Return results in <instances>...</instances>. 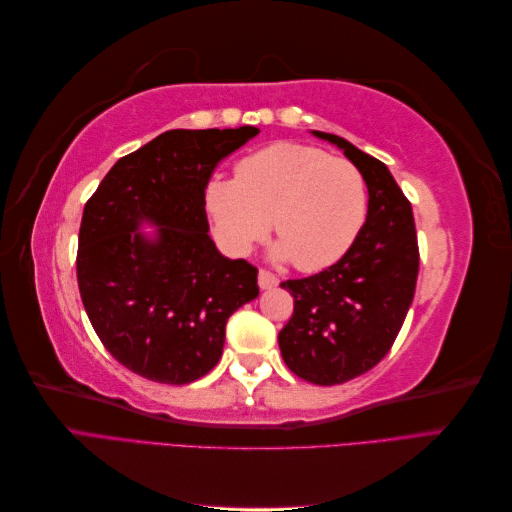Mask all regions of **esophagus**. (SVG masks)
I'll list each match as a JSON object with an SVG mask.
<instances>
[{
  "label": "esophagus",
  "instance_id": "esophagus-1",
  "mask_svg": "<svg viewBox=\"0 0 512 512\" xmlns=\"http://www.w3.org/2000/svg\"><path fill=\"white\" fill-rule=\"evenodd\" d=\"M277 284H280V280H277V277H275L273 273H269V271H265V269L258 271V286H260L262 290L275 288Z\"/></svg>",
  "mask_w": 512,
  "mask_h": 512
}]
</instances>
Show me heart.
Returning <instances> with one entry per match:
<instances>
[{
	"label": "heart",
	"mask_w": 512,
	"mask_h": 512,
	"mask_svg": "<svg viewBox=\"0 0 512 512\" xmlns=\"http://www.w3.org/2000/svg\"><path fill=\"white\" fill-rule=\"evenodd\" d=\"M215 239L241 256L265 237L269 220L280 237L277 258L301 271H318L346 254L361 230L367 188L359 168L327 151L280 143L245 158L237 179L207 190Z\"/></svg>",
	"instance_id": "obj_1"
}]
</instances>
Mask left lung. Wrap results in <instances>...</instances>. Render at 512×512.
Here are the masks:
<instances>
[{"mask_svg": "<svg viewBox=\"0 0 512 512\" xmlns=\"http://www.w3.org/2000/svg\"><path fill=\"white\" fill-rule=\"evenodd\" d=\"M312 134L344 151L369 194L350 250L329 269L282 282L294 297L277 335L284 363L307 382L331 386L365 374L391 350L414 299L418 243L412 207L386 164L342 136Z\"/></svg>", "mask_w": 512, "mask_h": 512, "instance_id": "1", "label": "left lung"}]
</instances>
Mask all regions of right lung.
<instances>
[{
	"label": "right lung",
	"mask_w": 512,
	"mask_h": 512,
	"mask_svg": "<svg viewBox=\"0 0 512 512\" xmlns=\"http://www.w3.org/2000/svg\"><path fill=\"white\" fill-rule=\"evenodd\" d=\"M260 130H168L108 170L87 200L76 277L104 348L134 374L188 384L218 365L226 322L258 297V269L220 254L205 190ZM143 223L157 228L151 236Z\"/></svg>",
	"instance_id": "1"
}]
</instances>
